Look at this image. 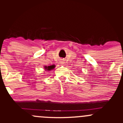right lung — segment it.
<instances>
[{
	"mask_svg": "<svg viewBox=\"0 0 123 123\" xmlns=\"http://www.w3.org/2000/svg\"><path fill=\"white\" fill-rule=\"evenodd\" d=\"M54 67H55V65H51V66H49V67H45V68H44L47 69V70L49 71V70H50L51 69L54 68Z\"/></svg>",
	"mask_w": 123,
	"mask_h": 123,
	"instance_id": "right-lung-1",
	"label": "right lung"
}]
</instances>
